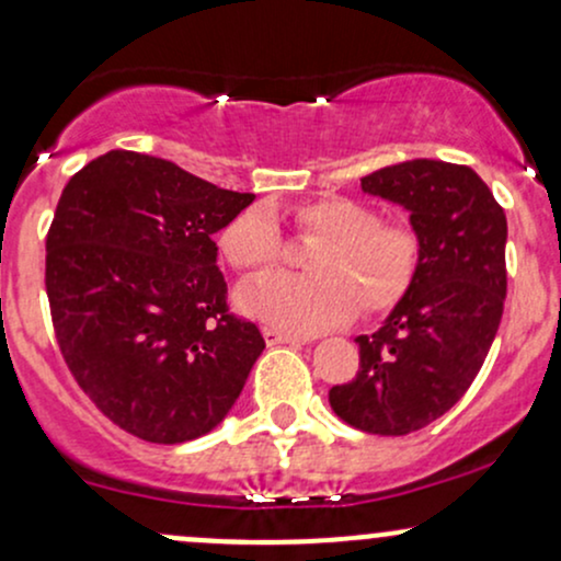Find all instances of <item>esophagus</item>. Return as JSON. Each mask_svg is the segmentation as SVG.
<instances>
[{"instance_id":"34e87169","label":"esophagus","mask_w":561,"mask_h":561,"mask_svg":"<svg viewBox=\"0 0 561 561\" xmlns=\"http://www.w3.org/2000/svg\"><path fill=\"white\" fill-rule=\"evenodd\" d=\"M262 336H264V342H267V344H299L301 342V339L294 336V333L270 329V325H264Z\"/></svg>"}]
</instances>
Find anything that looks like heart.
Masks as SVG:
<instances>
[{
  "mask_svg": "<svg viewBox=\"0 0 561 561\" xmlns=\"http://www.w3.org/2000/svg\"><path fill=\"white\" fill-rule=\"evenodd\" d=\"M299 232L320 241L307 256V278L270 275L238 291V307L288 333H318L355 314L394 307L421 264L419 232L383 225L363 201L329 196L297 209ZM219 251L238 273H262L280 254V232L264 206L238 214L219 236Z\"/></svg>",
  "mask_w": 561,
  "mask_h": 561,
  "instance_id": "heart-1",
  "label": "heart"
}]
</instances>
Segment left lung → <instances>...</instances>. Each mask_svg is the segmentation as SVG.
<instances>
[{
	"label": "left lung",
	"mask_w": 561,
	"mask_h": 561,
	"mask_svg": "<svg viewBox=\"0 0 561 561\" xmlns=\"http://www.w3.org/2000/svg\"><path fill=\"white\" fill-rule=\"evenodd\" d=\"M411 214L421 264L379 331L357 336L360 370L331 387L339 419L370 434H411L448 413L480 374L506 299V214L480 174L413 159L360 180Z\"/></svg>",
	"instance_id": "obj_1"
}]
</instances>
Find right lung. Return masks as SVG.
Here are the masks:
<instances>
[{"instance_id":"right-lung-1","label":"right lung","mask_w":561,"mask_h":561,"mask_svg":"<svg viewBox=\"0 0 561 561\" xmlns=\"http://www.w3.org/2000/svg\"><path fill=\"white\" fill-rule=\"evenodd\" d=\"M251 201L135 150H108L68 180L47 232L55 336L124 432L187 443L236 405L264 339L228 312L211 236Z\"/></svg>"}]
</instances>
